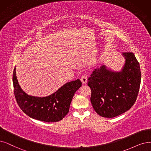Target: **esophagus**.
Listing matches in <instances>:
<instances>
[{
    "instance_id": "esophagus-1",
    "label": "esophagus",
    "mask_w": 151,
    "mask_h": 151,
    "mask_svg": "<svg viewBox=\"0 0 151 151\" xmlns=\"http://www.w3.org/2000/svg\"><path fill=\"white\" fill-rule=\"evenodd\" d=\"M81 81L82 82V83H83V84L86 83L87 82V76L86 75H83L82 76V77H81Z\"/></svg>"
}]
</instances>
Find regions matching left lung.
Listing matches in <instances>:
<instances>
[{
	"label": "left lung",
	"instance_id": "obj_1",
	"mask_svg": "<svg viewBox=\"0 0 151 151\" xmlns=\"http://www.w3.org/2000/svg\"><path fill=\"white\" fill-rule=\"evenodd\" d=\"M125 63L119 71L105 65L95 69L88 79L90 101L100 116L113 118L129 110L135 103L141 83V70L132 52L122 54Z\"/></svg>",
	"mask_w": 151,
	"mask_h": 151
}]
</instances>
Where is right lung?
Here are the masks:
<instances>
[{"label": "right lung", "instance_id": "right-lung-1", "mask_svg": "<svg viewBox=\"0 0 151 151\" xmlns=\"http://www.w3.org/2000/svg\"><path fill=\"white\" fill-rule=\"evenodd\" d=\"M13 84L17 102L24 113L33 119L52 123L60 121L68 113L73 96L82 82L79 79L67 82L56 92L45 97L32 96L20 87L15 68Z\"/></svg>", "mask_w": 151, "mask_h": 151}]
</instances>
